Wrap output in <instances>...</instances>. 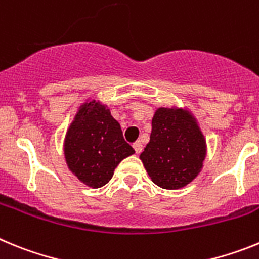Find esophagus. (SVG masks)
I'll return each instance as SVG.
<instances>
[{
    "label": "esophagus",
    "mask_w": 259,
    "mask_h": 259,
    "mask_svg": "<svg viewBox=\"0 0 259 259\" xmlns=\"http://www.w3.org/2000/svg\"><path fill=\"white\" fill-rule=\"evenodd\" d=\"M134 149H135V152H136V154H140V153L143 152V144H141L140 141H136V143H134Z\"/></svg>",
    "instance_id": "obj_1"
}]
</instances>
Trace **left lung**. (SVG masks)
Returning a JSON list of instances; mask_svg holds the SVG:
<instances>
[{
    "label": "left lung",
    "instance_id": "obj_1",
    "mask_svg": "<svg viewBox=\"0 0 259 259\" xmlns=\"http://www.w3.org/2000/svg\"><path fill=\"white\" fill-rule=\"evenodd\" d=\"M205 155V139L188 111L166 107L155 111L150 141L140 155L154 184L183 188L198 175Z\"/></svg>",
    "mask_w": 259,
    "mask_h": 259
}]
</instances>
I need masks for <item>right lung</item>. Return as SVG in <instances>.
Masks as SVG:
<instances>
[{"label": "right lung", "mask_w": 259, "mask_h": 259, "mask_svg": "<svg viewBox=\"0 0 259 259\" xmlns=\"http://www.w3.org/2000/svg\"><path fill=\"white\" fill-rule=\"evenodd\" d=\"M134 153L110 110L95 101L81 106L66 135L68 168L92 188L109 183L119 162Z\"/></svg>", "instance_id": "add662e5"}]
</instances>
